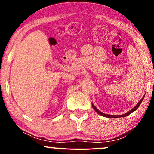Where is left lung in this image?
Masks as SVG:
<instances>
[{
  "mask_svg": "<svg viewBox=\"0 0 154 154\" xmlns=\"http://www.w3.org/2000/svg\"><path fill=\"white\" fill-rule=\"evenodd\" d=\"M144 96H145V95L144 96V97H143V98L140 100L138 102V103L137 104V105H136L135 106V107H133V109H132L131 110H130V111L128 112H127L126 114H122V115H109V114H104V113H103V112H100L99 110L97 109V108L95 107V106L94 105V104L92 103V107H93V108H94V109H95V111H96L97 113L98 114H100L101 116H105V117H107V118H118V117H124V116H128L129 114H131V113H133V112H135L136 109H137L138 107H139V106L140 105V104L142 103V100H143V99H144Z\"/></svg>",
  "mask_w": 154,
  "mask_h": 154,
  "instance_id": "left-lung-1",
  "label": "left lung"
}]
</instances>
